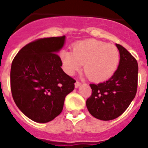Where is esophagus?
I'll return each mask as SVG.
<instances>
[{
    "mask_svg": "<svg viewBox=\"0 0 148 148\" xmlns=\"http://www.w3.org/2000/svg\"><path fill=\"white\" fill-rule=\"evenodd\" d=\"M81 85V83L80 82V81H76V82H75V84H74V86H75V88H79V87H80Z\"/></svg>",
    "mask_w": 148,
    "mask_h": 148,
    "instance_id": "1",
    "label": "esophagus"
}]
</instances>
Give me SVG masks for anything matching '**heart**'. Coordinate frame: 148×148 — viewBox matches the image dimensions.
<instances>
[{
  "mask_svg": "<svg viewBox=\"0 0 148 148\" xmlns=\"http://www.w3.org/2000/svg\"><path fill=\"white\" fill-rule=\"evenodd\" d=\"M63 67L73 75L83 64L86 75L95 82L108 81L114 74L120 64V52L114 45L97 40L80 41L74 45L73 52L60 53Z\"/></svg>",
  "mask_w": 148,
  "mask_h": 148,
  "instance_id": "b5f03b06",
  "label": "heart"
}]
</instances>
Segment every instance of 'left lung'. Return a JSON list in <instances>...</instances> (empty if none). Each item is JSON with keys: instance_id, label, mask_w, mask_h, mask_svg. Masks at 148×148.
I'll list each match as a JSON object with an SVG mask.
<instances>
[{"instance_id": "obj_1", "label": "left lung", "mask_w": 148, "mask_h": 148, "mask_svg": "<svg viewBox=\"0 0 148 148\" xmlns=\"http://www.w3.org/2000/svg\"><path fill=\"white\" fill-rule=\"evenodd\" d=\"M120 64L114 74L105 82L90 84L92 94L86 101L88 111L101 121H110L123 114L133 101L138 88L137 60L117 44Z\"/></svg>"}]
</instances>
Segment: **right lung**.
<instances>
[{"instance_id": "right-lung-1", "label": "right lung", "mask_w": 148, "mask_h": 148, "mask_svg": "<svg viewBox=\"0 0 148 148\" xmlns=\"http://www.w3.org/2000/svg\"><path fill=\"white\" fill-rule=\"evenodd\" d=\"M65 36L45 38L20 50L11 64L10 90L16 105L30 119L47 123L60 114L76 81L65 74L58 55Z\"/></svg>"}]
</instances>
